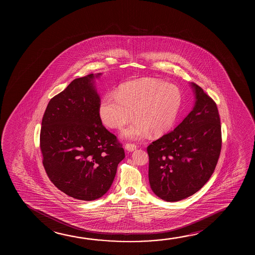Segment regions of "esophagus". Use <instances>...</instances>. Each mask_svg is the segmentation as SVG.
<instances>
[{
  "instance_id": "34e87169",
  "label": "esophagus",
  "mask_w": 255,
  "mask_h": 255,
  "mask_svg": "<svg viewBox=\"0 0 255 255\" xmlns=\"http://www.w3.org/2000/svg\"><path fill=\"white\" fill-rule=\"evenodd\" d=\"M137 148V146L136 145H134V144H130V143H127L126 145V149L127 151H129V152H132V151L135 150Z\"/></svg>"
}]
</instances>
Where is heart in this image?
<instances>
[{"mask_svg":"<svg viewBox=\"0 0 255 255\" xmlns=\"http://www.w3.org/2000/svg\"><path fill=\"white\" fill-rule=\"evenodd\" d=\"M181 104L182 93L175 84L142 78L122 84L115 96L103 97L99 115L105 126L122 129L133 112L135 120L123 130L122 137L142 139L149 133L159 137L168 132L175 124Z\"/></svg>","mask_w":255,"mask_h":255,"instance_id":"b5f03b06","label":"heart"}]
</instances>
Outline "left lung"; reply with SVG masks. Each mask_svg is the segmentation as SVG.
<instances>
[{
  "label": "left lung",
  "instance_id": "obj_1",
  "mask_svg": "<svg viewBox=\"0 0 255 255\" xmlns=\"http://www.w3.org/2000/svg\"><path fill=\"white\" fill-rule=\"evenodd\" d=\"M192 111L171 132L147 146L151 189L161 199L177 202L204 187L221 154V126L216 103L191 84Z\"/></svg>",
  "mask_w": 255,
  "mask_h": 255
}]
</instances>
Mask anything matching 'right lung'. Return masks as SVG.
Instances as JSON below:
<instances>
[{"instance_id":"1","label":"right lung","mask_w":255,"mask_h":255,"mask_svg":"<svg viewBox=\"0 0 255 255\" xmlns=\"http://www.w3.org/2000/svg\"><path fill=\"white\" fill-rule=\"evenodd\" d=\"M72 81L53 97L42 117L40 147L50 181L75 199L92 201L109 191L125 150L105 128L94 79Z\"/></svg>"}]
</instances>
